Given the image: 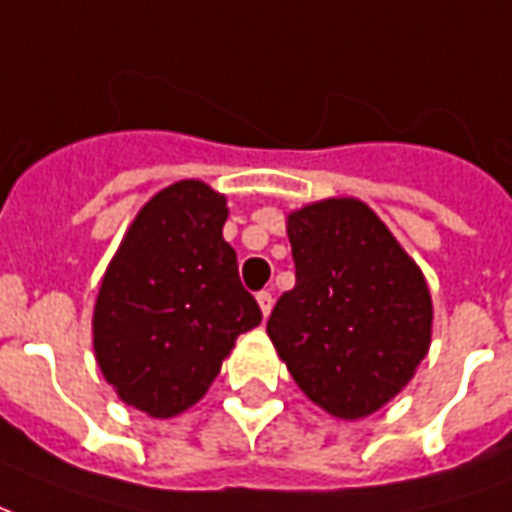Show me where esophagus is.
<instances>
[{"mask_svg": "<svg viewBox=\"0 0 512 512\" xmlns=\"http://www.w3.org/2000/svg\"><path fill=\"white\" fill-rule=\"evenodd\" d=\"M257 304H260V312H263V318H268V312L274 307V299H271V293L268 290H260L257 293Z\"/></svg>", "mask_w": 512, "mask_h": 512, "instance_id": "34e87169", "label": "esophagus"}]
</instances>
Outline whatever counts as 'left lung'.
I'll return each instance as SVG.
<instances>
[{
	"label": "left lung",
	"mask_w": 512,
	"mask_h": 512,
	"mask_svg": "<svg viewBox=\"0 0 512 512\" xmlns=\"http://www.w3.org/2000/svg\"><path fill=\"white\" fill-rule=\"evenodd\" d=\"M296 288L266 332L304 395L337 419H365L400 395L428 356L433 301L422 268L378 213L329 197L288 213Z\"/></svg>",
	"instance_id": "8db88e82"
}]
</instances>
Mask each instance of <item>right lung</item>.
Returning <instances> with one entry per match:
<instances>
[{"instance_id":"obj_1","label":"right lung","mask_w":512,"mask_h":512,"mask_svg":"<svg viewBox=\"0 0 512 512\" xmlns=\"http://www.w3.org/2000/svg\"><path fill=\"white\" fill-rule=\"evenodd\" d=\"M227 197L202 180L153 194L106 266L93 310L95 362L126 406L169 419L200 403L260 307L224 241Z\"/></svg>"}]
</instances>
